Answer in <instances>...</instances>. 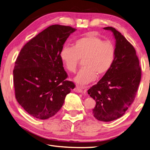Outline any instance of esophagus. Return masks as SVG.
<instances>
[{"mask_svg":"<svg viewBox=\"0 0 150 150\" xmlns=\"http://www.w3.org/2000/svg\"><path fill=\"white\" fill-rule=\"evenodd\" d=\"M74 91L76 92V93H82V91H83V90H82V89L81 88V87L77 86L74 89Z\"/></svg>","mask_w":150,"mask_h":150,"instance_id":"1","label":"esophagus"}]
</instances>
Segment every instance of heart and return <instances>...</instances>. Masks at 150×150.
<instances>
[{
    "instance_id": "obj_1",
    "label": "heart",
    "mask_w": 150,
    "mask_h": 150,
    "mask_svg": "<svg viewBox=\"0 0 150 150\" xmlns=\"http://www.w3.org/2000/svg\"><path fill=\"white\" fill-rule=\"evenodd\" d=\"M115 56V47L112 43L93 34L79 38L74 41L73 47L64 46L60 52V60L69 72H75L79 60L84 59V67L74 79L81 86L95 81L97 75L106 74L112 68Z\"/></svg>"
}]
</instances>
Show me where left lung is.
Listing matches in <instances>:
<instances>
[{
	"mask_svg": "<svg viewBox=\"0 0 150 150\" xmlns=\"http://www.w3.org/2000/svg\"><path fill=\"white\" fill-rule=\"evenodd\" d=\"M116 56L112 68L88 90L96 102L92 110L95 119L110 122L124 115L133 103L141 79V69L135 50L119 31L112 27Z\"/></svg>",
	"mask_w": 150,
	"mask_h": 150,
	"instance_id": "8db88e82",
	"label": "left lung"
}]
</instances>
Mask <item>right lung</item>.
<instances>
[{"label": "right lung", "instance_id": "add662e5", "mask_svg": "<svg viewBox=\"0 0 150 150\" xmlns=\"http://www.w3.org/2000/svg\"><path fill=\"white\" fill-rule=\"evenodd\" d=\"M76 29L55 24L31 39L21 50L13 69L15 97L30 115L39 119L53 117L75 88L60 58V50Z\"/></svg>", "mask_w": 150, "mask_h": 150}]
</instances>
